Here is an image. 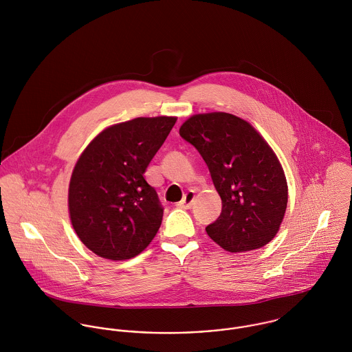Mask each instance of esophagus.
I'll return each mask as SVG.
<instances>
[{
    "label": "esophagus",
    "mask_w": 352,
    "mask_h": 352,
    "mask_svg": "<svg viewBox=\"0 0 352 352\" xmlns=\"http://www.w3.org/2000/svg\"><path fill=\"white\" fill-rule=\"evenodd\" d=\"M194 201H195V194L192 191H188L183 197V199L177 203V207H180V208H190L192 206Z\"/></svg>",
    "instance_id": "34e87169"
}]
</instances>
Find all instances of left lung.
<instances>
[{
    "instance_id": "left-lung-1",
    "label": "left lung",
    "mask_w": 352,
    "mask_h": 352,
    "mask_svg": "<svg viewBox=\"0 0 352 352\" xmlns=\"http://www.w3.org/2000/svg\"><path fill=\"white\" fill-rule=\"evenodd\" d=\"M206 161L222 201L208 237L228 252L267 245L279 232L287 207V180L275 151L250 122L208 112L188 118L179 130Z\"/></svg>"
}]
</instances>
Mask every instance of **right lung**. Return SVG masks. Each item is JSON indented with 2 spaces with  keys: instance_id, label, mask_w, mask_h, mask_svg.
Listing matches in <instances>:
<instances>
[{
  "instance_id": "obj_1",
  "label": "right lung",
  "mask_w": 352,
  "mask_h": 352,
  "mask_svg": "<svg viewBox=\"0 0 352 352\" xmlns=\"http://www.w3.org/2000/svg\"><path fill=\"white\" fill-rule=\"evenodd\" d=\"M176 116L135 118L100 131L78 157L69 183V215L82 244L120 261L145 251L162 207L144 177Z\"/></svg>"
}]
</instances>
